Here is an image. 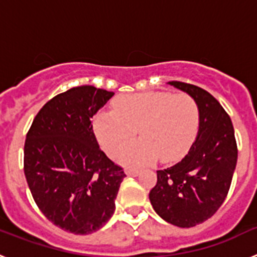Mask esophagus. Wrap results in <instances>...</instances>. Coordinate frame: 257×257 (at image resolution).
I'll return each instance as SVG.
<instances>
[{"label":"esophagus","instance_id":"1","mask_svg":"<svg viewBox=\"0 0 257 257\" xmlns=\"http://www.w3.org/2000/svg\"><path fill=\"white\" fill-rule=\"evenodd\" d=\"M126 174L128 175V176H138V175L140 174V170H138V169H127L126 170Z\"/></svg>","mask_w":257,"mask_h":257}]
</instances>
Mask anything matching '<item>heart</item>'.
Masks as SVG:
<instances>
[{"label": "heart", "instance_id": "heart-1", "mask_svg": "<svg viewBox=\"0 0 257 257\" xmlns=\"http://www.w3.org/2000/svg\"><path fill=\"white\" fill-rule=\"evenodd\" d=\"M101 148L115 157L136 131L143 139L121 154L130 165H145L158 157L165 163L180 161L189 152L199 128V108L187 92H142L122 95L113 112L97 113L92 122Z\"/></svg>", "mask_w": 257, "mask_h": 257}]
</instances>
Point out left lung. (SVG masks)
Segmentation results:
<instances>
[{
    "instance_id": "1",
    "label": "left lung",
    "mask_w": 257,
    "mask_h": 257,
    "mask_svg": "<svg viewBox=\"0 0 257 257\" xmlns=\"http://www.w3.org/2000/svg\"><path fill=\"white\" fill-rule=\"evenodd\" d=\"M169 83L197 101L199 128L187 156L157 171L149 199L163 220L190 228L210 219L225 201L237 165V142L230 117L210 92L190 83Z\"/></svg>"
}]
</instances>
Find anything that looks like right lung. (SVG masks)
<instances>
[{
	"instance_id": "right-lung-1",
	"label": "right lung",
	"mask_w": 257,
	"mask_h": 257,
	"mask_svg": "<svg viewBox=\"0 0 257 257\" xmlns=\"http://www.w3.org/2000/svg\"><path fill=\"white\" fill-rule=\"evenodd\" d=\"M114 95L78 86L56 95L35 117L24 144V175L47 220L74 234L105 225L126 174L99 148L91 119Z\"/></svg>"
}]
</instances>
